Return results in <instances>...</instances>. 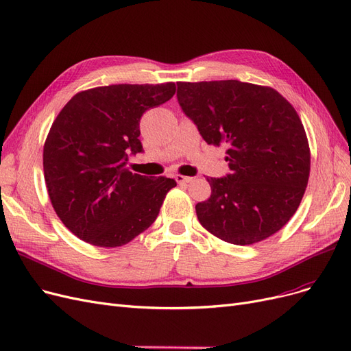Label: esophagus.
Here are the masks:
<instances>
[{"mask_svg":"<svg viewBox=\"0 0 351 351\" xmlns=\"http://www.w3.org/2000/svg\"><path fill=\"white\" fill-rule=\"evenodd\" d=\"M174 178L177 180L178 184H187V183H190V181L193 180L191 177H186V176H181V174H176Z\"/></svg>","mask_w":351,"mask_h":351,"instance_id":"obj_1","label":"esophagus"}]
</instances>
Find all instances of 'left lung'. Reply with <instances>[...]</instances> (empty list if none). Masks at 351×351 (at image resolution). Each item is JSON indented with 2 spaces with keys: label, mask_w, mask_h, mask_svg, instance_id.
I'll return each instance as SVG.
<instances>
[{
  "label": "left lung",
  "mask_w": 351,
  "mask_h": 351,
  "mask_svg": "<svg viewBox=\"0 0 351 351\" xmlns=\"http://www.w3.org/2000/svg\"><path fill=\"white\" fill-rule=\"evenodd\" d=\"M177 101L207 144H224L230 173L207 178L199 221L219 239L252 245L297 212L310 177V147L295 109L272 88L239 80L178 82Z\"/></svg>",
  "instance_id": "1"
}]
</instances>
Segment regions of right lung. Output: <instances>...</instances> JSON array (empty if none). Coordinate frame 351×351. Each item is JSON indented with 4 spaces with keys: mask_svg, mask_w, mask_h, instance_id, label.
Instances as JSON below:
<instances>
[{
    "mask_svg": "<svg viewBox=\"0 0 351 351\" xmlns=\"http://www.w3.org/2000/svg\"><path fill=\"white\" fill-rule=\"evenodd\" d=\"M174 93V83L101 86L75 95L60 110L43 149L45 180L56 213L79 239L122 246L157 219L176 180L134 174L127 164L144 151V112Z\"/></svg>",
    "mask_w": 351,
    "mask_h": 351,
    "instance_id": "obj_1",
    "label": "right lung"
}]
</instances>
